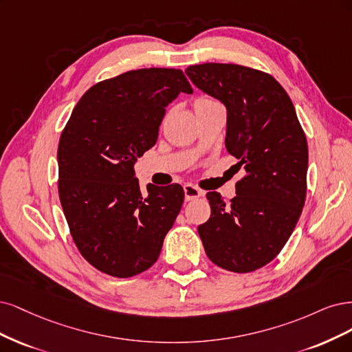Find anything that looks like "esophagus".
Wrapping results in <instances>:
<instances>
[{"label": "esophagus", "mask_w": 352, "mask_h": 352, "mask_svg": "<svg viewBox=\"0 0 352 352\" xmlns=\"http://www.w3.org/2000/svg\"><path fill=\"white\" fill-rule=\"evenodd\" d=\"M184 196H186V200L190 201V200H195V199L203 196V191L200 188H197L196 186L186 184L184 186Z\"/></svg>", "instance_id": "34e87169"}]
</instances>
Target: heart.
<instances>
[{"instance_id": "1", "label": "heart", "mask_w": 352, "mask_h": 352, "mask_svg": "<svg viewBox=\"0 0 352 352\" xmlns=\"http://www.w3.org/2000/svg\"><path fill=\"white\" fill-rule=\"evenodd\" d=\"M205 100H210V99H206V98H200V99H197L196 102H205Z\"/></svg>"}]
</instances>
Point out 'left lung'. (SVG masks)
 <instances>
[{"label": "left lung", "instance_id": "obj_1", "mask_svg": "<svg viewBox=\"0 0 352 352\" xmlns=\"http://www.w3.org/2000/svg\"><path fill=\"white\" fill-rule=\"evenodd\" d=\"M186 74L225 105L226 151L247 173L231 203L218 191L208 192L212 213L199 235L214 265L247 274L279 254L300 219L307 140L288 94L270 74L218 63L190 65Z\"/></svg>", "mask_w": 352, "mask_h": 352}]
</instances>
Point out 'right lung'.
Wrapping results in <instances>:
<instances>
[{
  "mask_svg": "<svg viewBox=\"0 0 352 352\" xmlns=\"http://www.w3.org/2000/svg\"><path fill=\"white\" fill-rule=\"evenodd\" d=\"M179 94H192L181 70L127 72L90 87L61 134L58 192L67 223L78 252L111 276L149 269L183 206L179 184L149 183L143 195L134 173Z\"/></svg>",
  "mask_w": 352,
  "mask_h": 352,
  "instance_id": "add662e5",
  "label": "right lung"
}]
</instances>
